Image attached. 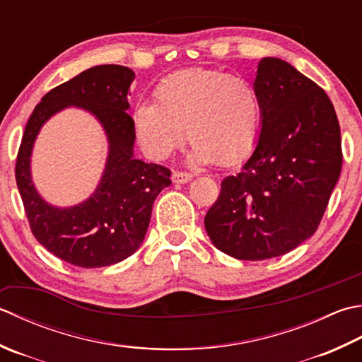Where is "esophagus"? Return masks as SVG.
Listing matches in <instances>:
<instances>
[{
	"label": "esophagus",
	"instance_id": "34e87169",
	"mask_svg": "<svg viewBox=\"0 0 362 362\" xmlns=\"http://www.w3.org/2000/svg\"><path fill=\"white\" fill-rule=\"evenodd\" d=\"M173 182L174 183H188V182H191V179H193V175L191 174H188V173H179V171H174L173 173Z\"/></svg>",
	"mask_w": 362,
	"mask_h": 362
}]
</instances>
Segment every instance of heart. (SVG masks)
<instances>
[{
    "instance_id": "1",
    "label": "heart",
    "mask_w": 362,
    "mask_h": 362,
    "mask_svg": "<svg viewBox=\"0 0 362 362\" xmlns=\"http://www.w3.org/2000/svg\"><path fill=\"white\" fill-rule=\"evenodd\" d=\"M155 100L141 102L133 111L134 136L153 160L169 157L185 129L193 165H237L257 146L260 98L242 76L211 69L182 70L158 84Z\"/></svg>"
}]
</instances>
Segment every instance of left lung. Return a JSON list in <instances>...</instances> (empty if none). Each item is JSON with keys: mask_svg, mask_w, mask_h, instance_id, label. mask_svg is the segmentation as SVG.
I'll return each mask as SVG.
<instances>
[{"mask_svg": "<svg viewBox=\"0 0 362 362\" xmlns=\"http://www.w3.org/2000/svg\"><path fill=\"white\" fill-rule=\"evenodd\" d=\"M252 86L262 105L257 146L221 182L204 219L211 243L240 260L278 257L313 237L342 169L327 92L279 58L259 61Z\"/></svg>", "mask_w": 362, "mask_h": 362, "instance_id": "8db88e82", "label": "left lung"}]
</instances>
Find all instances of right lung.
Masks as SVG:
<instances>
[{
	"label": "right lung",
	"mask_w": 362,
	"mask_h": 362,
	"mask_svg": "<svg viewBox=\"0 0 362 362\" xmlns=\"http://www.w3.org/2000/svg\"><path fill=\"white\" fill-rule=\"evenodd\" d=\"M134 72L116 64L84 70L42 97L25 127L16 180L37 242L53 256L81 268L119 264L143 245L153 201L171 185V171L134 157L129 90ZM67 107L89 112L105 133L109 152L96 189L69 208L45 202L35 188L30 157L47 120Z\"/></svg>",
	"instance_id": "add662e5"
}]
</instances>
